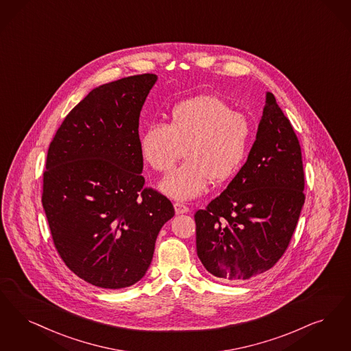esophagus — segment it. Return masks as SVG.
<instances>
[{
    "mask_svg": "<svg viewBox=\"0 0 351 351\" xmlns=\"http://www.w3.org/2000/svg\"><path fill=\"white\" fill-rule=\"evenodd\" d=\"M173 208H175L176 214H184V213H188V211H189V208H188L185 204H182V202H175V204H173Z\"/></svg>",
    "mask_w": 351,
    "mask_h": 351,
    "instance_id": "obj_1",
    "label": "esophagus"
}]
</instances>
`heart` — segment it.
Returning a JSON list of instances; mask_svg holds the SVG:
<instances>
[{"instance_id": "heart-1", "label": "heart", "mask_w": 351, "mask_h": 351, "mask_svg": "<svg viewBox=\"0 0 351 351\" xmlns=\"http://www.w3.org/2000/svg\"><path fill=\"white\" fill-rule=\"evenodd\" d=\"M252 128L245 114L232 111L223 99L199 95L178 103L169 124L155 121L140 137V152L152 169L166 173L182 158L186 160L160 184L169 197L191 199L209 182L230 180L244 165Z\"/></svg>"}]
</instances>
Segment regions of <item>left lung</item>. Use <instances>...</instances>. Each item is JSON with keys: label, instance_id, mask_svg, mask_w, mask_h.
<instances>
[{"label": "left lung", "instance_id": "left-lung-1", "mask_svg": "<svg viewBox=\"0 0 351 351\" xmlns=\"http://www.w3.org/2000/svg\"><path fill=\"white\" fill-rule=\"evenodd\" d=\"M300 143L271 93L247 162L225 191L195 213L197 256L214 277L243 282L286 252L304 204Z\"/></svg>", "mask_w": 351, "mask_h": 351}]
</instances>
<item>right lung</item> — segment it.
<instances>
[{
    "label": "right lung",
    "mask_w": 351,
    "mask_h": 351,
    "mask_svg": "<svg viewBox=\"0 0 351 351\" xmlns=\"http://www.w3.org/2000/svg\"><path fill=\"white\" fill-rule=\"evenodd\" d=\"M155 81L146 73L94 88L49 143L42 202L53 244L74 274L101 289L138 282L175 215L141 175L140 113Z\"/></svg>",
    "instance_id": "right-lung-1"
}]
</instances>
